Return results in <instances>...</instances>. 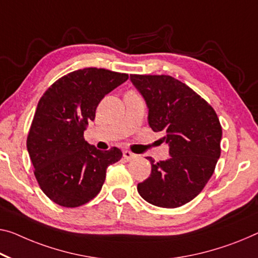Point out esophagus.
Listing matches in <instances>:
<instances>
[{"mask_svg": "<svg viewBox=\"0 0 258 258\" xmlns=\"http://www.w3.org/2000/svg\"><path fill=\"white\" fill-rule=\"evenodd\" d=\"M123 157H124L125 160L129 161V160L134 159V158H136V154L133 153L132 151H129V150H124V151H123Z\"/></svg>", "mask_w": 258, "mask_h": 258, "instance_id": "obj_1", "label": "esophagus"}]
</instances>
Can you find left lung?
Wrapping results in <instances>:
<instances>
[{
  "label": "left lung",
  "instance_id": "left-lung-1",
  "mask_svg": "<svg viewBox=\"0 0 258 258\" xmlns=\"http://www.w3.org/2000/svg\"><path fill=\"white\" fill-rule=\"evenodd\" d=\"M149 107V124L164 134L170 158L151 162V174L137 185L156 207L174 209L194 200L208 183L220 157L221 124L212 106L168 75H130Z\"/></svg>",
  "mask_w": 258,
  "mask_h": 258
}]
</instances>
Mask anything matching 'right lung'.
Returning <instances> with one entry per match:
<instances>
[{"mask_svg": "<svg viewBox=\"0 0 258 258\" xmlns=\"http://www.w3.org/2000/svg\"><path fill=\"white\" fill-rule=\"evenodd\" d=\"M128 78L104 68L78 69L58 78L39 100L26 145L39 187L54 203L77 208L93 200L107 167L122 158L115 146L102 152L90 145L84 130L102 98Z\"/></svg>", "mask_w": 258, "mask_h": 258, "instance_id": "add662e5", "label": "right lung"}]
</instances>
